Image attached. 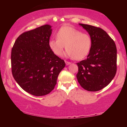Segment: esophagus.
I'll return each mask as SVG.
<instances>
[{"label":"esophagus","instance_id":"esophagus-1","mask_svg":"<svg viewBox=\"0 0 127 127\" xmlns=\"http://www.w3.org/2000/svg\"><path fill=\"white\" fill-rule=\"evenodd\" d=\"M65 64H66V65H69V64H71V63H70V62H68V61H65Z\"/></svg>","mask_w":127,"mask_h":127}]
</instances>
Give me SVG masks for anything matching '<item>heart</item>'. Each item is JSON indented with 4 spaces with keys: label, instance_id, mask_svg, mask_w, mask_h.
<instances>
[{
    "label": "heart",
    "instance_id": "heart-1",
    "mask_svg": "<svg viewBox=\"0 0 127 127\" xmlns=\"http://www.w3.org/2000/svg\"><path fill=\"white\" fill-rule=\"evenodd\" d=\"M57 38H51L49 46L57 56L63 52L64 45L66 49L65 55L75 60L84 58L89 53L92 45V39L87 33L70 26L61 28L57 33Z\"/></svg>",
    "mask_w": 127,
    "mask_h": 127
}]
</instances>
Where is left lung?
Masks as SVG:
<instances>
[{
  "mask_svg": "<svg viewBox=\"0 0 127 127\" xmlns=\"http://www.w3.org/2000/svg\"><path fill=\"white\" fill-rule=\"evenodd\" d=\"M79 25L89 33L92 45L87 58L77 63V80L87 91H99L108 85L115 76L117 48L114 40L101 28Z\"/></svg>",
  "mask_w": 127,
  "mask_h": 127,
  "instance_id": "left-lung-1",
  "label": "left lung"
}]
</instances>
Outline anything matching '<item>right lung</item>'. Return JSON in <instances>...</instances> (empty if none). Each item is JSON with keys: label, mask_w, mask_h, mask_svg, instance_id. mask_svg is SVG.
<instances>
[{"label": "right lung", "mask_w": 127, "mask_h": 127, "mask_svg": "<svg viewBox=\"0 0 127 127\" xmlns=\"http://www.w3.org/2000/svg\"><path fill=\"white\" fill-rule=\"evenodd\" d=\"M51 26L45 25L18 36L11 52L12 73L17 83L28 93L44 96L54 89L64 60L49 46Z\"/></svg>", "instance_id": "obj_1"}]
</instances>
